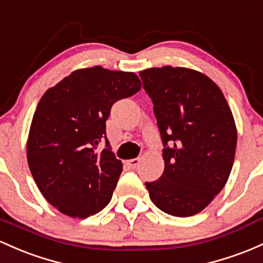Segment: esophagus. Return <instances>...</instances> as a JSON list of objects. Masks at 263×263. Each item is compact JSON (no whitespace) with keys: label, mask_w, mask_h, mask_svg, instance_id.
Segmentation results:
<instances>
[{"label":"esophagus","mask_w":263,"mask_h":263,"mask_svg":"<svg viewBox=\"0 0 263 263\" xmlns=\"http://www.w3.org/2000/svg\"><path fill=\"white\" fill-rule=\"evenodd\" d=\"M140 162H141L140 158H132V160L127 161V166L131 167V168L135 170V168H137L138 166H140Z\"/></svg>","instance_id":"obj_1"}]
</instances>
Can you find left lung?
<instances>
[{
	"label": "left lung",
	"instance_id": "8db88e82",
	"mask_svg": "<svg viewBox=\"0 0 263 263\" xmlns=\"http://www.w3.org/2000/svg\"><path fill=\"white\" fill-rule=\"evenodd\" d=\"M140 77L163 143V174L145 183L149 198L168 215H196L229 180L237 143L232 112L218 86L201 72L164 66Z\"/></svg>",
	"mask_w": 263,
	"mask_h": 263
}]
</instances>
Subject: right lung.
Segmentation results:
<instances>
[{
	"instance_id": "add662e5",
	"label": "right lung",
	"mask_w": 263,
	"mask_h": 263,
	"mask_svg": "<svg viewBox=\"0 0 263 263\" xmlns=\"http://www.w3.org/2000/svg\"><path fill=\"white\" fill-rule=\"evenodd\" d=\"M140 89L134 72L96 66L72 72L40 100L27 161L43 197L60 212L86 218L111 201L122 162L106 137V121L115 102Z\"/></svg>"
}]
</instances>
